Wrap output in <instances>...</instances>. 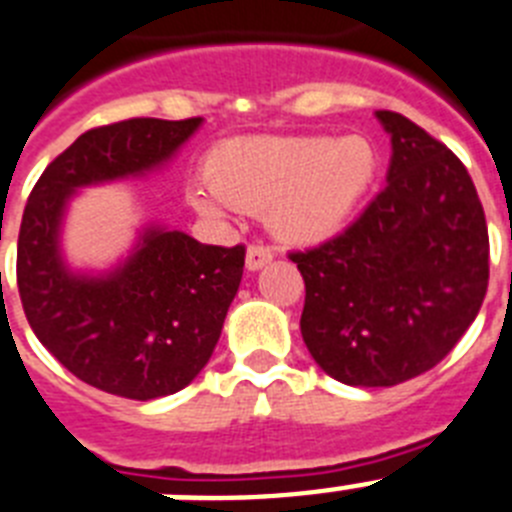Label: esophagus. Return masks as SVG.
I'll return each mask as SVG.
<instances>
[{"label": "esophagus", "mask_w": 512, "mask_h": 512, "mask_svg": "<svg viewBox=\"0 0 512 512\" xmlns=\"http://www.w3.org/2000/svg\"><path fill=\"white\" fill-rule=\"evenodd\" d=\"M270 260H273V252H270L268 247H262V244H250V247H247V257H244V262H247V270H250V273L262 270Z\"/></svg>", "instance_id": "esophagus-1"}]
</instances>
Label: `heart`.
<instances>
[{
  "label": "heart",
  "mask_w": 512,
  "mask_h": 512,
  "mask_svg": "<svg viewBox=\"0 0 512 512\" xmlns=\"http://www.w3.org/2000/svg\"><path fill=\"white\" fill-rule=\"evenodd\" d=\"M379 172V149L366 136H247L211 151L208 185L193 182L188 203L206 219L268 211L275 237L311 247L355 219Z\"/></svg>",
  "instance_id": "obj_1"
}]
</instances>
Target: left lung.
<instances>
[{
	"instance_id": "8db88e82",
	"label": "left lung",
	"mask_w": 512,
	"mask_h": 512,
	"mask_svg": "<svg viewBox=\"0 0 512 512\" xmlns=\"http://www.w3.org/2000/svg\"><path fill=\"white\" fill-rule=\"evenodd\" d=\"M386 188L361 219L314 250L291 252L304 275L301 337L327 376L394 386L441 363L479 314L490 237L469 172L451 149L391 110Z\"/></svg>"
}]
</instances>
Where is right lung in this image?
<instances>
[{
  "instance_id": "obj_1",
  "label": "right lung",
  "mask_w": 512,
  "mask_h": 512,
  "mask_svg": "<svg viewBox=\"0 0 512 512\" xmlns=\"http://www.w3.org/2000/svg\"><path fill=\"white\" fill-rule=\"evenodd\" d=\"M203 118H131L82 133L35 182L17 239V288L35 337L77 379L126 399L167 397L203 371L239 291L244 247H213L146 224L102 273L61 250L71 198L175 159Z\"/></svg>"
}]
</instances>
